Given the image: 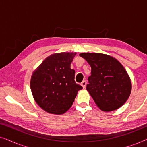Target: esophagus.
<instances>
[{"label":"esophagus","mask_w":147,"mask_h":147,"mask_svg":"<svg viewBox=\"0 0 147 147\" xmlns=\"http://www.w3.org/2000/svg\"><path fill=\"white\" fill-rule=\"evenodd\" d=\"M86 84H87V82H86V81H85V80H84V81H83V82H82V83H81V85H82V87H83L84 88H86Z\"/></svg>","instance_id":"34e87169"}]
</instances>
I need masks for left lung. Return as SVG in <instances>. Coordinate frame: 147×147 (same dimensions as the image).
Returning a JSON list of instances; mask_svg holds the SVG:
<instances>
[{"instance_id":"8db88e82","label":"left lung","mask_w":147,"mask_h":147,"mask_svg":"<svg viewBox=\"0 0 147 147\" xmlns=\"http://www.w3.org/2000/svg\"><path fill=\"white\" fill-rule=\"evenodd\" d=\"M91 67L86 89L100 110H116L126 102L131 92V82L121 63L111 56L97 53H82Z\"/></svg>"}]
</instances>
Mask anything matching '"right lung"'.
Segmentation results:
<instances>
[{
  "label": "right lung",
  "instance_id": "1",
  "mask_svg": "<svg viewBox=\"0 0 147 147\" xmlns=\"http://www.w3.org/2000/svg\"><path fill=\"white\" fill-rule=\"evenodd\" d=\"M76 53L52 54L34 71L31 90L36 103L47 112L62 114L71 107L82 86L70 68Z\"/></svg>",
  "mask_w": 147,
  "mask_h": 147
}]
</instances>
